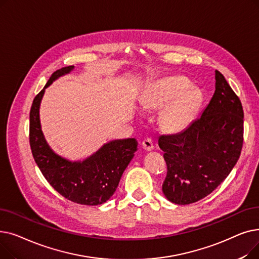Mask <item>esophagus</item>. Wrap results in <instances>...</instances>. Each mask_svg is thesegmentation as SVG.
Masks as SVG:
<instances>
[{
    "label": "esophagus",
    "instance_id": "34e87169",
    "mask_svg": "<svg viewBox=\"0 0 259 259\" xmlns=\"http://www.w3.org/2000/svg\"><path fill=\"white\" fill-rule=\"evenodd\" d=\"M142 146H143V148H144V150H146V151H151V150H153V142H152V140H151L150 138L145 139V140L143 141Z\"/></svg>",
    "mask_w": 259,
    "mask_h": 259
}]
</instances>
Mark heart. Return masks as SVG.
Returning <instances> with one entry per match:
<instances>
[{
	"mask_svg": "<svg viewBox=\"0 0 259 259\" xmlns=\"http://www.w3.org/2000/svg\"><path fill=\"white\" fill-rule=\"evenodd\" d=\"M191 83L181 76L160 78L149 86L142 99L145 109H160L161 124L171 132L185 130L191 124L200 104V94L190 88Z\"/></svg>",
	"mask_w": 259,
	"mask_h": 259,
	"instance_id": "1",
	"label": "heart"
}]
</instances>
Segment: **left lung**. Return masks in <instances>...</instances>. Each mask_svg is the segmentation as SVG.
Listing matches in <instances>:
<instances>
[{"label": "left lung", "mask_w": 259, "mask_h": 259, "mask_svg": "<svg viewBox=\"0 0 259 259\" xmlns=\"http://www.w3.org/2000/svg\"><path fill=\"white\" fill-rule=\"evenodd\" d=\"M215 80V92L201 116L180 133L158 138L167 164L162 192L176 205H189L212 193L241 153V102L219 70Z\"/></svg>", "instance_id": "1"}]
</instances>
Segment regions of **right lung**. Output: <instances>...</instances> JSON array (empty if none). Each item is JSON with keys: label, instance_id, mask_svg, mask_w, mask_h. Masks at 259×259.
I'll list each match as a JSON object with an SVG mask.
<instances>
[{"label": "right lung", "instance_id": "right-lung-1", "mask_svg": "<svg viewBox=\"0 0 259 259\" xmlns=\"http://www.w3.org/2000/svg\"><path fill=\"white\" fill-rule=\"evenodd\" d=\"M72 69L73 66H67L54 71L45 87L36 94L29 114V143L37 167L56 191L73 202L97 206L113 195L139 144L135 139L112 141L81 162L69 161L51 150L40 129V100L45 88Z\"/></svg>", "mask_w": 259, "mask_h": 259}]
</instances>
